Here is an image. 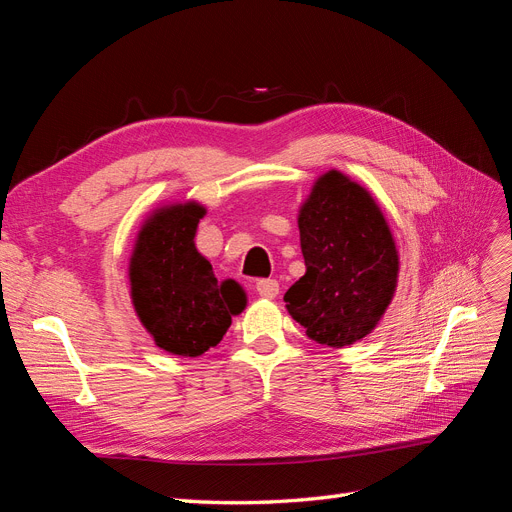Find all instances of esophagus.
<instances>
[{"label":"esophagus","mask_w":512,"mask_h":512,"mask_svg":"<svg viewBox=\"0 0 512 512\" xmlns=\"http://www.w3.org/2000/svg\"><path fill=\"white\" fill-rule=\"evenodd\" d=\"M256 292L265 299H275L277 292H280V284H277L275 280H258L256 282Z\"/></svg>","instance_id":"obj_1"}]
</instances>
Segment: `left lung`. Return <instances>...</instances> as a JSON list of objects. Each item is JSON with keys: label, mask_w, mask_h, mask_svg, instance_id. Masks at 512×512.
I'll return each instance as SVG.
<instances>
[{"label": "left lung", "mask_w": 512, "mask_h": 512, "mask_svg": "<svg viewBox=\"0 0 512 512\" xmlns=\"http://www.w3.org/2000/svg\"><path fill=\"white\" fill-rule=\"evenodd\" d=\"M299 235L305 275L284 294L288 314L322 346L359 342L397 288V247L378 203L363 185L329 170L299 209Z\"/></svg>", "instance_id": "1"}]
</instances>
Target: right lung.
I'll list each match as a JSON object with an SVG mask.
<instances>
[{
	"instance_id": "obj_1",
	"label": "right lung",
	"mask_w": 512,
	"mask_h": 512,
	"mask_svg": "<svg viewBox=\"0 0 512 512\" xmlns=\"http://www.w3.org/2000/svg\"><path fill=\"white\" fill-rule=\"evenodd\" d=\"M207 209L175 203L153 211L138 230L130 258V297L143 327L162 350L200 356L222 342L245 292L235 280L218 282L196 250L198 222Z\"/></svg>"
}]
</instances>
